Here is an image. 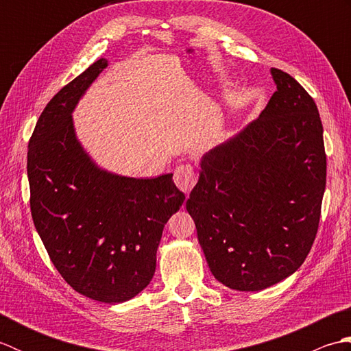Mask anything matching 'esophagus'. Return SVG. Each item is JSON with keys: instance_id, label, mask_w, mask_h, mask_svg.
Here are the masks:
<instances>
[{"instance_id": "1", "label": "esophagus", "mask_w": 351, "mask_h": 351, "mask_svg": "<svg viewBox=\"0 0 351 351\" xmlns=\"http://www.w3.org/2000/svg\"><path fill=\"white\" fill-rule=\"evenodd\" d=\"M173 181L176 184V187L181 191H184L185 195H190L193 187L196 185V176L195 171H193L191 166H187V164H182V166H178L175 169V175H173Z\"/></svg>"}]
</instances>
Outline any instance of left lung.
<instances>
[{
  "label": "left lung",
  "mask_w": 351,
  "mask_h": 351,
  "mask_svg": "<svg viewBox=\"0 0 351 351\" xmlns=\"http://www.w3.org/2000/svg\"><path fill=\"white\" fill-rule=\"evenodd\" d=\"M276 92L256 121L200 158L187 200L214 278L259 291L299 270L326 189L323 125L297 81L270 69Z\"/></svg>",
  "instance_id": "8db88e82"
}]
</instances>
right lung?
Instances as JSON below:
<instances>
[{
  "label": "right lung",
  "instance_id": "add662e5",
  "mask_svg": "<svg viewBox=\"0 0 351 351\" xmlns=\"http://www.w3.org/2000/svg\"><path fill=\"white\" fill-rule=\"evenodd\" d=\"M107 66L95 62L48 102L27 175L36 230L62 278L88 299L122 303L152 280L164 225L185 196L171 173L143 180L98 166L78 140L72 113Z\"/></svg>",
  "mask_w": 351,
  "mask_h": 351
}]
</instances>
